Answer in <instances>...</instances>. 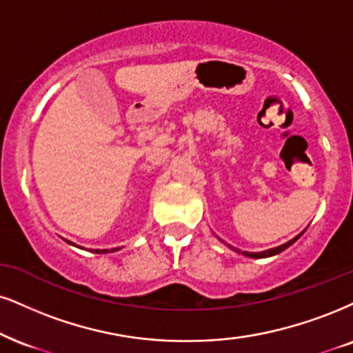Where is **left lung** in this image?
Wrapping results in <instances>:
<instances>
[{
	"mask_svg": "<svg viewBox=\"0 0 353 353\" xmlns=\"http://www.w3.org/2000/svg\"><path fill=\"white\" fill-rule=\"evenodd\" d=\"M301 234H303V232H301ZM301 234H299V236H296L294 239H291L290 242H286V243H283V245L275 247V249H268V250H263V252H242V255L250 256V259H267V256H273V255L280 254V252H283L285 249H288L291 243H294V242L298 241L299 237H301ZM230 249L236 250V249H234V247H230ZM236 252H241V250H236Z\"/></svg>",
	"mask_w": 353,
	"mask_h": 353,
	"instance_id": "1",
	"label": "left lung"
}]
</instances>
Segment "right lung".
Listing matches in <instances>:
<instances>
[{
  "label": "right lung",
  "instance_id": "add662e5",
  "mask_svg": "<svg viewBox=\"0 0 353 353\" xmlns=\"http://www.w3.org/2000/svg\"><path fill=\"white\" fill-rule=\"evenodd\" d=\"M68 243H72V242H68ZM116 250H119V249H111V250H108V249H104V250L94 249L93 252H94V254H108V252H116Z\"/></svg>",
  "mask_w": 353,
  "mask_h": 353
}]
</instances>
